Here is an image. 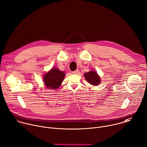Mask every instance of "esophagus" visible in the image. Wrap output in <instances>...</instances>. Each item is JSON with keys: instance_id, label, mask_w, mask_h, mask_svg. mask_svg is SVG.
<instances>
[{"instance_id": "1", "label": "esophagus", "mask_w": 147, "mask_h": 147, "mask_svg": "<svg viewBox=\"0 0 147 147\" xmlns=\"http://www.w3.org/2000/svg\"><path fill=\"white\" fill-rule=\"evenodd\" d=\"M78 73H79V70H78V69H77L76 70H75V71L72 72V73L74 74H77Z\"/></svg>"}]
</instances>
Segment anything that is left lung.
<instances>
[{
  "label": "left lung",
  "instance_id": "left-lung-1",
  "mask_svg": "<svg viewBox=\"0 0 147 147\" xmlns=\"http://www.w3.org/2000/svg\"><path fill=\"white\" fill-rule=\"evenodd\" d=\"M84 77L86 81L93 85H98L101 81L100 78L98 76L97 73L94 71H90L84 74Z\"/></svg>",
  "mask_w": 147,
  "mask_h": 147
}]
</instances>
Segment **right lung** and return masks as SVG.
Listing matches in <instances>:
<instances>
[{"label":"right lung","mask_w":147,"mask_h":147,"mask_svg":"<svg viewBox=\"0 0 147 147\" xmlns=\"http://www.w3.org/2000/svg\"><path fill=\"white\" fill-rule=\"evenodd\" d=\"M65 76V74L56 68L46 73L43 77L46 86L51 89H56L59 87Z\"/></svg>","instance_id":"add662e5"}]
</instances>
